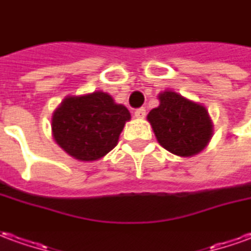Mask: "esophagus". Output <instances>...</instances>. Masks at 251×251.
Returning <instances> with one entry per match:
<instances>
[{"mask_svg":"<svg viewBox=\"0 0 251 251\" xmlns=\"http://www.w3.org/2000/svg\"><path fill=\"white\" fill-rule=\"evenodd\" d=\"M134 117H136V118H138V120H143L144 117H145V108L144 107L137 108V110L134 111Z\"/></svg>","mask_w":251,"mask_h":251,"instance_id":"34e87169","label":"esophagus"}]
</instances>
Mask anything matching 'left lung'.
Returning a JSON list of instances; mask_svg holds the SVG:
<instances>
[{
	"label": "left lung",
	"mask_w": 251,
	"mask_h": 251,
	"mask_svg": "<svg viewBox=\"0 0 251 251\" xmlns=\"http://www.w3.org/2000/svg\"><path fill=\"white\" fill-rule=\"evenodd\" d=\"M159 100V107L151 110L147 118L163 148L186 157L204 150L212 137L206 108L173 91L160 94Z\"/></svg>",
	"instance_id": "left-lung-1"
}]
</instances>
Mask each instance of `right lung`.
Wrapping results in <instances>:
<instances>
[{
	"label": "right lung",
	"instance_id": "1",
	"mask_svg": "<svg viewBox=\"0 0 251 251\" xmlns=\"http://www.w3.org/2000/svg\"><path fill=\"white\" fill-rule=\"evenodd\" d=\"M129 110L104 92L64 99L52 115V134L59 147L81 162L98 160L118 143Z\"/></svg>",
	"mask_w": 251,
	"mask_h": 251
}]
</instances>
